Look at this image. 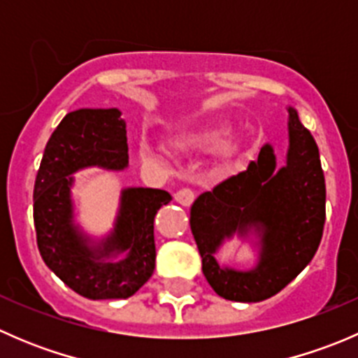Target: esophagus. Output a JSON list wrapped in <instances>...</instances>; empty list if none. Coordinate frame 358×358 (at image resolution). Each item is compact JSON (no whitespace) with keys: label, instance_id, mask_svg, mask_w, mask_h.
Returning a JSON list of instances; mask_svg holds the SVG:
<instances>
[{"label":"esophagus","instance_id":"1","mask_svg":"<svg viewBox=\"0 0 358 358\" xmlns=\"http://www.w3.org/2000/svg\"><path fill=\"white\" fill-rule=\"evenodd\" d=\"M194 199H196V192L192 189H189V187H183V189L175 192V201L180 202L182 206H190Z\"/></svg>","mask_w":358,"mask_h":358}]
</instances>
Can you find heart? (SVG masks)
Wrapping results in <instances>:
<instances>
[{
    "instance_id": "1",
    "label": "heart",
    "mask_w": 358,
    "mask_h": 358,
    "mask_svg": "<svg viewBox=\"0 0 358 358\" xmlns=\"http://www.w3.org/2000/svg\"><path fill=\"white\" fill-rule=\"evenodd\" d=\"M225 142V131L223 129H206V131H201L196 138L192 140V145L201 147V149H216L222 143ZM140 159L147 164H156V162L162 161V152L161 149L149 142L140 143L138 149Z\"/></svg>"
}]
</instances>
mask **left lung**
I'll use <instances>...</instances> for the list:
<instances>
[{"mask_svg":"<svg viewBox=\"0 0 358 358\" xmlns=\"http://www.w3.org/2000/svg\"><path fill=\"white\" fill-rule=\"evenodd\" d=\"M326 223V180L319 147L289 107V150L275 169L270 145L237 175L201 194L190 208V229L209 286L230 301L272 298L312 262ZM255 226L262 239L260 263L249 273L222 269L212 256L225 236Z\"/></svg>","mask_w":358,"mask_h":358,"instance_id":"1","label":"left lung"}]
</instances>
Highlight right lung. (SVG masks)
I'll list each match as a JSON object with an SVG mask.
<instances>
[{"label":"right lung","instance_id":"1","mask_svg":"<svg viewBox=\"0 0 358 358\" xmlns=\"http://www.w3.org/2000/svg\"><path fill=\"white\" fill-rule=\"evenodd\" d=\"M88 166H128L126 124L117 109L69 112L50 136L34 183V227L39 255L72 291L88 299H124L156 268L154 218L171 201L166 190H122L114 232L100 244L72 223V173ZM126 252L121 262L112 255Z\"/></svg>","mask_w":358,"mask_h":358}]
</instances>
